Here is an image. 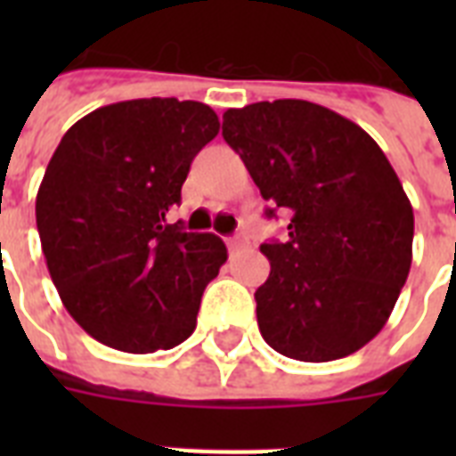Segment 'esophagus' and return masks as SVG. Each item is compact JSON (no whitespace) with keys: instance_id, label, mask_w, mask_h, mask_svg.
<instances>
[{"instance_id":"esophagus-1","label":"esophagus","mask_w":456,"mask_h":456,"mask_svg":"<svg viewBox=\"0 0 456 456\" xmlns=\"http://www.w3.org/2000/svg\"><path fill=\"white\" fill-rule=\"evenodd\" d=\"M246 243H248V239H246V236H243V234L229 236V239H227V246H229V248H232V250L241 248V246H246Z\"/></svg>"}]
</instances>
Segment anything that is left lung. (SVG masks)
<instances>
[{
	"label": "left lung",
	"mask_w": 456,
	"mask_h": 456,
	"mask_svg": "<svg viewBox=\"0 0 456 456\" xmlns=\"http://www.w3.org/2000/svg\"><path fill=\"white\" fill-rule=\"evenodd\" d=\"M222 137L289 236L263 243L256 291L267 346L300 362L364 347L388 322L411 267L414 213L386 153L353 120L303 99L229 109Z\"/></svg>",
	"instance_id": "8db88e82"
}]
</instances>
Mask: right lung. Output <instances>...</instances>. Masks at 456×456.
<instances>
[{
  "label": "right lung",
  "mask_w": 456,
  "mask_h": 456,
  "mask_svg": "<svg viewBox=\"0 0 456 456\" xmlns=\"http://www.w3.org/2000/svg\"><path fill=\"white\" fill-rule=\"evenodd\" d=\"M217 132L206 103L153 96L92 110L53 151L35 203L42 253L70 317L103 346L156 353L196 329L227 246L165 213Z\"/></svg>",
  "instance_id": "obj_1"
}]
</instances>
